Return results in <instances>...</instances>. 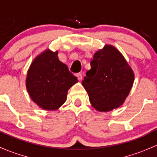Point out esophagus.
<instances>
[{"label": "esophagus", "mask_w": 157, "mask_h": 157, "mask_svg": "<svg viewBox=\"0 0 157 157\" xmlns=\"http://www.w3.org/2000/svg\"><path fill=\"white\" fill-rule=\"evenodd\" d=\"M76 76H77L78 79L79 80V81H82V75L81 73H78V74H76Z\"/></svg>", "instance_id": "34e87169"}]
</instances>
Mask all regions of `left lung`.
<instances>
[{
    "instance_id": "8db88e82",
    "label": "left lung",
    "mask_w": 157,
    "mask_h": 157,
    "mask_svg": "<svg viewBox=\"0 0 157 157\" xmlns=\"http://www.w3.org/2000/svg\"><path fill=\"white\" fill-rule=\"evenodd\" d=\"M86 72L82 86L90 103L97 111L109 112L120 107L134 82L133 70L124 56L112 44L97 51Z\"/></svg>"
}]
</instances>
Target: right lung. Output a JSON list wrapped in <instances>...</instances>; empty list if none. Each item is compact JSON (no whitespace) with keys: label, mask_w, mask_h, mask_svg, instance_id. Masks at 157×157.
Wrapping results in <instances>:
<instances>
[{"label":"right lung","mask_w":157,"mask_h":157,"mask_svg":"<svg viewBox=\"0 0 157 157\" xmlns=\"http://www.w3.org/2000/svg\"><path fill=\"white\" fill-rule=\"evenodd\" d=\"M59 52L47 48L37 55L27 72L25 86L33 102L42 109L57 110L67 99L77 77L58 57Z\"/></svg>","instance_id":"obj_1"}]
</instances>
